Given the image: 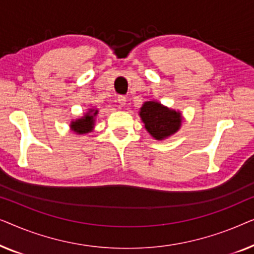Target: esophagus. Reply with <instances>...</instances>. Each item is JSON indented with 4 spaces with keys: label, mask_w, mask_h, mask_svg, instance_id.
<instances>
[{
    "label": "esophagus",
    "mask_w": 254,
    "mask_h": 254,
    "mask_svg": "<svg viewBox=\"0 0 254 254\" xmlns=\"http://www.w3.org/2000/svg\"><path fill=\"white\" fill-rule=\"evenodd\" d=\"M126 97L125 96H118V103L120 104L121 106H124V105H126Z\"/></svg>",
    "instance_id": "34e87169"
}]
</instances>
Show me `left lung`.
Listing matches in <instances>:
<instances>
[{"label":"left lung","instance_id":"8db88e82","mask_svg":"<svg viewBox=\"0 0 254 254\" xmlns=\"http://www.w3.org/2000/svg\"><path fill=\"white\" fill-rule=\"evenodd\" d=\"M138 116L148 133L157 141H163L176 134L183 123L180 111L169 109L156 100L143 103Z\"/></svg>","mask_w":254,"mask_h":254}]
</instances>
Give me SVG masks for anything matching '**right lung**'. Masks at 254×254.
<instances>
[{
    "mask_svg": "<svg viewBox=\"0 0 254 254\" xmlns=\"http://www.w3.org/2000/svg\"><path fill=\"white\" fill-rule=\"evenodd\" d=\"M98 114V110L92 107V109H88V111L83 114L82 117H78L77 119L70 121V130L78 135H84L91 133L95 128L96 118Z\"/></svg>",
    "mask_w": 254,
    "mask_h": 254,
    "instance_id": "right-lung-1",
    "label": "right lung"
}]
</instances>
